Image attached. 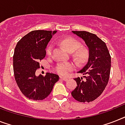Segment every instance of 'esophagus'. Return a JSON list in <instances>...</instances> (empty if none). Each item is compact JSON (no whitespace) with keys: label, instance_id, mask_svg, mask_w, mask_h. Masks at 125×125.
Returning a JSON list of instances; mask_svg holds the SVG:
<instances>
[{"label":"esophagus","instance_id":"34e87169","mask_svg":"<svg viewBox=\"0 0 125 125\" xmlns=\"http://www.w3.org/2000/svg\"><path fill=\"white\" fill-rule=\"evenodd\" d=\"M60 79H62V80H64V81H65V82H67V81L69 80L67 78H66V77H63V76H60Z\"/></svg>","mask_w":125,"mask_h":125}]
</instances>
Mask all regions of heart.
Instances as JSON below:
<instances>
[{"instance_id": "obj_1", "label": "heart", "mask_w": 125, "mask_h": 125, "mask_svg": "<svg viewBox=\"0 0 125 125\" xmlns=\"http://www.w3.org/2000/svg\"><path fill=\"white\" fill-rule=\"evenodd\" d=\"M60 44L66 50L70 52H73L75 58L80 62H83L87 59L88 56L87 50L84 47H79L80 43L78 40L71 37H67L60 41ZM47 54L51 55L52 52V46L49 45L47 49ZM75 65L73 63L66 62L60 63L56 65L55 71L57 73L62 76H66L70 71L74 69Z\"/></svg>"}]
</instances>
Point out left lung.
I'll return each mask as SVG.
<instances>
[{
  "label": "left lung",
  "instance_id": "left-lung-1",
  "mask_svg": "<svg viewBox=\"0 0 125 125\" xmlns=\"http://www.w3.org/2000/svg\"><path fill=\"white\" fill-rule=\"evenodd\" d=\"M82 38L89 48V60L78 73H82L83 78L74 80L77 85L71 94L80 102H91L98 98L105 90L108 83L111 67V56L106 44L96 34L87 31H72Z\"/></svg>",
  "mask_w": 125,
  "mask_h": 125
}]
</instances>
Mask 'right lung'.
<instances>
[{
    "label": "right lung",
    "instance_id": "right-lung-1",
    "mask_svg": "<svg viewBox=\"0 0 125 125\" xmlns=\"http://www.w3.org/2000/svg\"><path fill=\"white\" fill-rule=\"evenodd\" d=\"M56 31L35 30L18 42L13 54V71L15 81L26 98L42 100L50 94L58 75L47 73L45 76L35 75L39 62L46 54V47Z\"/></svg>",
    "mask_w": 125,
    "mask_h": 125
}]
</instances>
